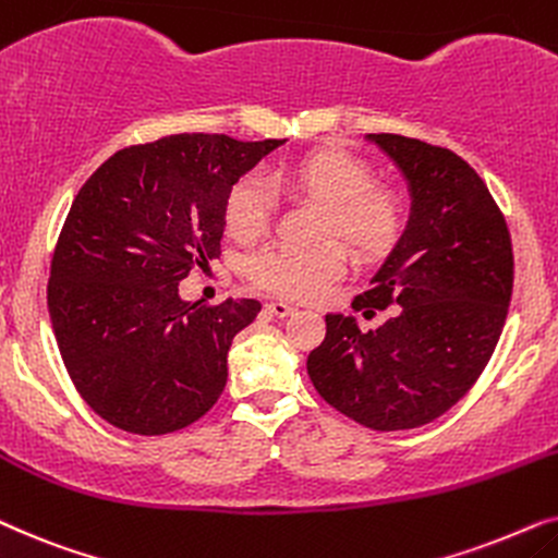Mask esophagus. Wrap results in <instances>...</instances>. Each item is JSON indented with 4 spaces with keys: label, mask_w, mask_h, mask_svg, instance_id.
I'll list each match as a JSON object with an SVG mask.
<instances>
[{
    "label": "esophagus",
    "mask_w": 558,
    "mask_h": 558,
    "mask_svg": "<svg viewBox=\"0 0 558 558\" xmlns=\"http://www.w3.org/2000/svg\"><path fill=\"white\" fill-rule=\"evenodd\" d=\"M265 311H267V314L278 316V318H286V316H291L295 308L291 306V303H286V301H270V303H265Z\"/></svg>",
    "instance_id": "1"
}]
</instances>
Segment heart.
<instances>
[{
	"instance_id": "heart-1",
	"label": "heart",
	"mask_w": 558,
	"mask_h": 558,
	"mask_svg": "<svg viewBox=\"0 0 558 558\" xmlns=\"http://www.w3.org/2000/svg\"><path fill=\"white\" fill-rule=\"evenodd\" d=\"M272 183L324 209L318 236H339L360 257H383L405 229L403 202L390 189L375 185L373 170L337 147L303 153L286 162ZM275 214V193L263 175L247 173L227 193L225 227L240 242L263 236ZM347 270V250L339 242L316 247H265L247 257L244 272L257 288L288 299H308Z\"/></svg>"
}]
</instances>
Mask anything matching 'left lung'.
<instances>
[{
  "label": "left lung",
  "instance_id": "left-lung-1",
  "mask_svg": "<svg viewBox=\"0 0 558 558\" xmlns=\"http://www.w3.org/2000/svg\"><path fill=\"white\" fill-rule=\"evenodd\" d=\"M403 170L411 217L369 291L352 308L392 306L362 333L326 316L308 377L326 403L373 430L439 418L477 383L500 339L512 295V244L502 211L470 162L403 135H367Z\"/></svg>",
  "mask_w": 558,
  "mask_h": 558
}]
</instances>
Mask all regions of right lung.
<instances>
[{"mask_svg":"<svg viewBox=\"0 0 558 558\" xmlns=\"http://www.w3.org/2000/svg\"><path fill=\"white\" fill-rule=\"evenodd\" d=\"M286 140L170 135L111 155L81 185L50 263L63 365L111 426L162 436L211 411L232 339L259 301L185 303L178 283L221 255L227 193Z\"/></svg>","mask_w":558,"mask_h":558,"instance_id":"obj_1","label":"right lung"}]
</instances>
